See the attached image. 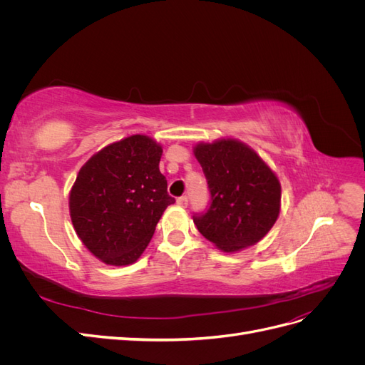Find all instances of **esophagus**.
I'll list each match as a JSON object with an SVG mask.
<instances>
[{"label": "esophagus", "instance_id": "esophagus-1", "mask_svg": "<svg viewBox=\"0 0 365 365\" xmlns=\"http://www.w3.org/2000/svg\"><path fill=\"white\" fill-rule=\"evenodd\" d=\"M176 204H178L180 207H187V205H189V197L181 196V197H178V200H176Z\"/></svg>", "mask_w": 365, "mask_h": 365}]
</instances>
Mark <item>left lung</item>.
Listing matches in <instances>:
<instances>
[{"label":"left lung","instance_id":"8db88e82","mask_svg":"<svg viewBox=\"0 0 365 365\" xmlns=\"http://www.w3.org/2000/svg\"><path fill=\"white\" fill-rule=\"evenodd\" d=\"M193 152L210 190L205 213L193 216L200 233L227 252L257 244L280 213L277 176L237 140L200 143Z\"/></svg>","mask_w":365,"mask_h":365}]
</instances>
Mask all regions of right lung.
Instances as JSON below:
<instances>
[{"label": "right lung", "instance_id": "right-lung-1", "mask_svg": "<svg viewBox=\"0 0 365 365\" xmlns=\"http://www.w3.org/2000/svg\"><path fill=\"white\" fill-rule=\"evenodd\" d=\"M161 153L158 143L137 134L97 152L77 175L71 222L83 245L106 264L134 263L175 202L158 168Z\"/></svg>", "mask_w": 365, "mask_h": 365}]
</instances>
